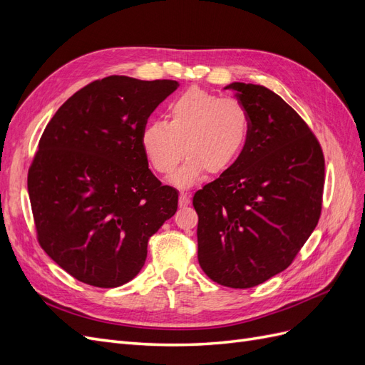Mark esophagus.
<instances>
[{
  "label": "esophagus",
  "instance_id": "34e87169",
  "mask_svg": "<svg viewBox=\"0 0 365 365\" xmlns=\"http://www.w3.org/2000/svg\"><path fill=\"white\" fill-rule=\"evenodd\" d=\"M190 204V196L187 193L180 195V207H187Z\"/></svg>",
  "mask_w": 365,
  "mask_h": 365
}]
</instances>
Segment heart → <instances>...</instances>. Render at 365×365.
Masks as SVG:
<instances>
[{
	"label": "heart",
	"mask_w": 365,
	"mask_h": 365,
	"mask_svg": "<svg viewBox=\"0 0 365 365\" xmlns=\"http://www.w3.org/2000/svg\"><path fill=\"white\" fill-rule=\"evenodd\" d=\"M168 123L152 120L141 130V149L157 173H170L184 150L187 160L170 181L187 189L205 169L219 175L233 168L245 149L250 115L235 98H222L202 88H189L165 108Z\"/></svg>",
	"instance_id": "1"
}]
</instances>
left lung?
<instances>
[{
	"label": "left lung",
	"instance_id": "8db88e82",
	"mask_svg": "<svg viewBox=\"0 0 365 365\" xmlns=\"http://www.w3.org/2000/svg\"><path fill=\"white\" fill-rule=\"evenodd\" d=\"M250 134L233 168L193 196L197 260L213 282L235 289L284 271L315 230L324 157L315 135L280 96L233 82Z\"/></svg>",
	"mask_w": 365,
	"mask_h": 365
}]
</instances>
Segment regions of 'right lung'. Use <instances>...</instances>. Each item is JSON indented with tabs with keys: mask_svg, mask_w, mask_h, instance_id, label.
<instances>
[{
	"mask_svg": "<svg viewBox=\"0 0 365 365\" xmlns=\"http://www.w3.org/2000/svg\"><path fill=\"white\" fill-rule=\"evenodd\" d=\"M180 83L109 76L65 102L29 170L38 240L79 282L117 288L132 280L148 242L178 208L141 149L149 115Z\"/></svg>",
	"mask_w": 365,
	"mask_h": 365,
	"instance_id": "right-lung-1",
	"label": "right lung"
}]
</instances>
